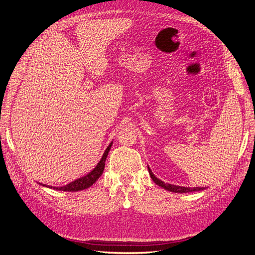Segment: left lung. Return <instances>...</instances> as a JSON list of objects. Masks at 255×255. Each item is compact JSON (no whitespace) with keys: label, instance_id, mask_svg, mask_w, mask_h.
I'll use <instances>...</instances> for the list:
<instances>
[{"label":"left lung","instance_id":"left-lung-1","mask_svg":"<svg viewBox=\"0 0 255 255\" xmlns=\"http://www.w3.org/2000/svg\"><path fill=\"white\" fill-rule=\"evenodd\" d=\"M148 169H149V173L151 175V179L153 180V182L168 191L177 192V194H185V192H194V191H200V190L205 189V187H185V186H177V185H172V184H165L163 181H160L155 175L153 174L149 166H148Z\"/></svg>","mask_w":255,"mask_h":255}]
</instances>
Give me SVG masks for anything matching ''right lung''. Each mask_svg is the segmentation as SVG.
<instances>
[{
  "label": "right lung",
  "mask_w": 255,
  "mask_h": 255,
  "mask_svg": "<svg viewBox=\"0 0 255 255\" xmlns=\"http://www.w3.org/2000/svg\"><path fill=\"white\" fill-rule=\"evenodd\" d=\"M113 145V141H111V143L107 146L106 150L104 151L103 155L100 159L99 163L97 164V166L92 169V170L87 173L86 175H84L82 177H79V179H76L72 182H70L67 185H64V186H60V187H56V186H51V185H45V184H41L43 187H48L51 189H55V190H61V191H80V190H84V189H87L89 188L91 185H94L100 176L102 175L103 171H104V167H105V161L107 158V155H109V152L112 148Z\"/></svg>",
  "instance_id": "right-lung-1"
}]
</instances>
